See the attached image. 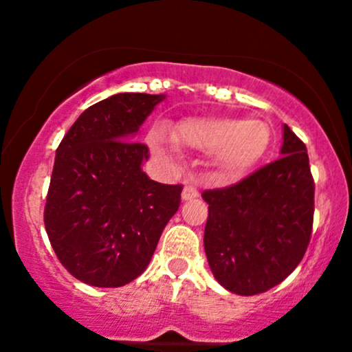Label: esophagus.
I'll return each instance as SVG.
<instances>
[{
    "label": "esophagus",
    "mask_w": 352,
    "mask_h": 352,
    "mask_svg": "<svg viewBox=\"0 0 352 352\" xmlns=\"http://www.w3.org/2000/svg\"><path fill=\"white\" fill-rule=\"evenodd\" d=\"M199 195H200V192L197 190V187H193L192 184H185L184 190H182V199L192 200V199H197Z\"/></svg>",
    "instance_id": "esophagus-1"
}]
</instances>
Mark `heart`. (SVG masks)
Here are the masks:
<instances>
[{"label":"heart","instance_id":"b5f03b06","mask_svg":"<svg viewBox=\"0 0 352 352\" xmlns=\"http://www.w3.org/2000/svg\"><path fill=\"white\" fill-rule=\"evenodd\" d=\"M177 140L187 147L213 153L218 172L225 179H235L253 167L270 145V127L261 120L241 119H207L185 120L177 129ZM153 147L157 151H172L164 131L153 134Z\"/></svg>","mask_w":352,"mask_h":352}]
</instances>
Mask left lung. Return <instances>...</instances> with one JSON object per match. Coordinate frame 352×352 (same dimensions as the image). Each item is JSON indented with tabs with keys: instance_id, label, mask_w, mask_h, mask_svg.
Wrapping results in <instances>:
<instances>
[{
	"instance_id": "8db88e82",
	"label": "left lung",
	"mask_w": 352,
	"mask_h": 352,
	"mask_svg": "<svg viewBox=\"0 0 352 352\" xmlns=\"http://www.w3.org/2000/svg\"><path fill=\"white\" fill-rule=\"evenodd\" d=\"M201 197L208 204L205 253L225 289L265 293L300 265L313 228L314 182L306 145L288 125L280 159Z\"/></svg>"
}]
</instances>
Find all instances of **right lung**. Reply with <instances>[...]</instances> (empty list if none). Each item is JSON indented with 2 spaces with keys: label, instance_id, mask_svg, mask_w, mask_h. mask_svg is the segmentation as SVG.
<instances>
[{
  "label": "right lung",
  "instance_id": "obj_1",
  "mask_svg": "<svg viewBox=\"0 0 352 352\" xmlns=\"http://www.w3.org/2000/svg\"><path fill=\"white\" fill-rule=\"evenodd\" d=\"M164 94L120 92L78 117L56 151L44 227L64 268L98 288L144 273L165 225L180 207L182 185L148 179L140 125Z\"/></svg>",
  "mask_w": 352,
  "mask_h": 352
}]
</instances>
